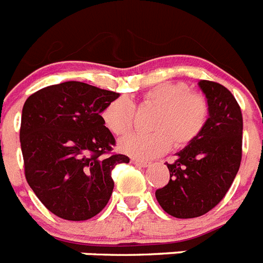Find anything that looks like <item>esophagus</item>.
<instances>
[{
    "label": "esophagus",
    "mask_w": 263,
    "mask_h": 263,
    "mask_svg": "<svg viewBox=\"0 0 263 263\" xmlns=\"http://www.w3.org/2000/svg\"><path fill=\"white\" fill-rule=\"evenodd\" d=\"M132 163H133L134 166H138V167L150 166V163H148V162H146V160H141V159H132Z\"/></svg>",
    "instance_id": "esophagus-1"
}]
</instances>
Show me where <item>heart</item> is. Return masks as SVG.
I'll return each mask as SVG.
<instances>
[{
	"label": "heart",
	"instance_id": "1",
	"mask_svg": "<svg viewBox=\"0 0 263 263\" xmlns=\"http://www.w3.org/2000/svg\"><path fill=\"white\" fill-rule=\"evenodd\" d=\"M141 108L154 109L150 117V133H133L118 143L122 153L139 159H153L170 148L183 147L200 136L208 120V103L201 95L191 93L185 83H162L146 90ZM106 129L124 136L133 127L134 105L126 97H118L101 111Z\"/></svg>",
	"mask_w": 263,
	"mask_h": 263
}]
</instances>
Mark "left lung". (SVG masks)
<instances>
[{
    "instance_id": "8db88e82",
    "label": "left lung",
    "mask_w": 263,
    "mask_h": 263,
    "mask_svg": "<svg viewBox=\"0 0 263 263\" xmlns=\"http://www.w3.org/2000/svg\"><path fill=\"white\" fill-rule=\"evenodd\" d=\"M210 113L200 136L167 163L170 180L155 192L164 212L178 218L199 217L215 208L231 188L242 155V115L224 85L197 83Z\"/></svg>"
}]
</instances>
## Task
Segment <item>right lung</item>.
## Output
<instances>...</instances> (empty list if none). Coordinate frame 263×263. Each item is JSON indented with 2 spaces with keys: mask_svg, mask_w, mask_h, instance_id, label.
Listing matches in <instances>:
<instances>
[{
  "mask_svg": "<svg viewBox=\"0 0 263 263\" xmlns=\"http://www.w3.org/2000/svg\"><path fill=\"white\" fill-rule=\"evenodd\" d=\"M120 96L80 81L38 90L26 100L20 141L26 180L50 212L84 221L104 210L113 192L111 170L129 163L109 154L116 143L101 111Z\"/></svg>",
  "mask_w": 263,
  "mask_h": 263,
  "instance_id": "right-lung-1",
  "label": "right lung"
}]
</instances>
